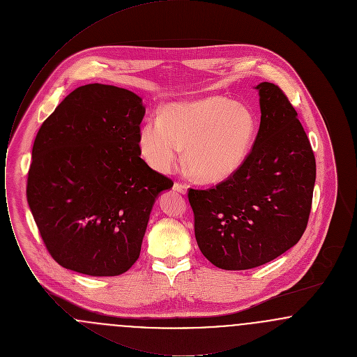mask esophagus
<instances>
[{"label": "esophagus", "mask_w": 357, "mask_h": 357, "mask_svg": "<svg viewBox=\"0 0 357 357\" xmlns=\"http://www.w3.org/2000/svg\"><path fill=\"white\" fill-rule=\"evenodd\" d=\"M174 191L185 195V194H187V187L185 185H181V183H174Z\"/></svg>", "instance_id": "1"}]
</instances>
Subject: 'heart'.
I'll list each match as a JSON object with an SVG mask.
<instances>
[{
  "label": "heart",
  "mask_w": 357,
  "mask_h": 357,
  "mask_svg": "<svg viewBox=\"0 0 357 357\" xmlns=\"http://www.w3.org/2000/svg\"><path fill=\"white\" fill-rule=\"evenodd\" d=\"M258 120L250 107L222 96L166 104L160 119L146 121L137 132L143 160L159 174L175 169L185 149L192 178L218 185L243 167L252 153Z\"/></svg>",
  "instance_id": "obj_1"
}]
</instances>
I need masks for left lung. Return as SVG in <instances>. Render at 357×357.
<instances>
[{
	"label": "left lung",
	"mask_w": 357,
	"mask_h": 357,
	"mask_svg": "<svg viewBox=\"0 0 357 357\" xmlns=\"http://www.w3.org/2000/svg\"><path fill=\"white\" fill-rule=\"evenodd\" d=\"M261 123L252 153L230 179L188 191L195 239L217 268L246 271L293 248L305 231L316 160L297 112L277 85H255Z\"/></svg>",
	"instance_id": "obj_1"
}]
</instances>
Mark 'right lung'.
Segmentation results:
<instances>
[{"instance_id":"right-lung-1","label":"right lung","mask_w":357,"mask_h":357,"mask_svg":"<svg viewBox=\"0 0 357 357\" xmlns=\"http://www.w3.org/2000/svg\"><path fill=\"white\" fill-rule=\"evenodd\" d=\"M143 100L115 85L79 86L34 139L26 198L53 259L92 277L127 272L153 204L172 181L137 149Z\"/></svg>"}]
</instances>
